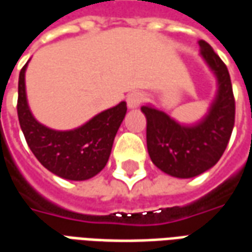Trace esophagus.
Here are the masks:
<instances>
[{
	"instance_id": "34e87169",
	"label": "esophagus",
	"mask_w": 252,
	"mask_h": 252,
	"mask_svg": "<svg viewBox=\"0 0 252 252\" xmlns=\"http://www.w3.org/2000/svg\"><path fill=\"white\" fill-rule=\"evenodd\" d=\"M144 99V94L140 93V92H133V93L128 94L126 97V104H128V108L129 109H135L137 106H140V104Z\"/></svg>"
}]
</instances>
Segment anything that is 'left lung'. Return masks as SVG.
<instances>
[{
  "mask_svg": "<svg viewBox=\"0 0 252 252\" xmlns=\"http://www.w3.org/2000/svg\"><path fill=\"white\" fill-rule=\"evenodd\" d=\"M200 55L216 78V95L206 115L182 124L147 104V150L153 163L175 178H193L213 167L225 151L235 124V99L227 66L206 41H198Z\"/></svg>",
  "mask_w": 252,
  "mask_h": 252,
  "instance_id": "1",
  "label": "left lung"
}]
</instances>
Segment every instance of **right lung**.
Wrapping results in <instances>:
<instances>
[{
  "label": "right lung",
  "mask_w": 252,
  "mask_h": 252,
  "mask_svg": "<svg viewBox=\"0 0 252 252\" xmlns=\"http://www.w3.org/2000/svg\"><path fill=\"white\" fill-rule=\"evenodd\" d=\"M25 64L19 77L17 115L25 140L36 159L52 174L70 181H86L104 169L113 140L126 113V102L101 112L81 126L57 131L32 115L25 90Z\"/></svg>",
  "instance_id": "add662e5"
}]
</instances>
